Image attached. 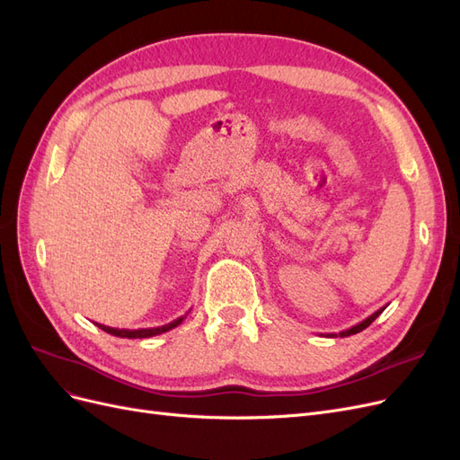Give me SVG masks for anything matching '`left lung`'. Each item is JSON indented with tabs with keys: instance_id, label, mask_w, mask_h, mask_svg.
<instances>
[{
	"instance_id": "left-lung-1",
	"label": "left lung",
	"mask_w": 460,
	"mask_h": 460,
	"mask_svg": "<svg viewBox=\"0 0 460 460\" xmlns=\"http://www.w3.org/2000/svg\"><path fill=\"white\" fill-rule=\"evenodd\" d=\"M385 309V307H384ZM384 309H378V311H376L374 314H370L368 318H365L363 320V323H358V324H355L353 328H349V330H343V332H340V338H347V336H353V333H358V332H363L365 328H368L372 323H374V320L376 318H378L382 313H384ZM332 338H338V336H333V333H332Z\"/></svg>"
}]
</instances>
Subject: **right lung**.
I'll list each match as a JSON object with an SVG mask.
<instances>
[{"label":"right lung","mask_w":460,"mask_h":460,"mask_svg":"<svg viewBox=\"0 0 460 460\" xmlns=\"http://www.w3.org/2000/svg\"><path fill=\"white\" fill-rule=\"evenodd\" d=\"M184 318H186V314L176 318V320H172V323L164 324V326H157V328H140V330H119V328H111V326L97 324V323H95V326L102 328V330L107 332V333H111V336H117V338H128V340H137V338H140V340H144V338H151V336H159V333H164V332H169V330L180 326V324H182Z\"/></svg>","instance_id":"add662e5"}]
</instances>
